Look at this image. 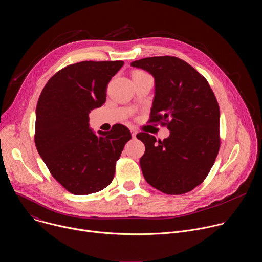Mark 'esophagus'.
Returning <instances> with one entry per match:
<instances>
[{
  "instance_id": "obj_1",
  "label": "esophagus",
  "mask_w": 262,
  "mask_h": 262,
  "mask_svg": "<svg viewBox=\"0 0 262 262\" xmlns=\"http://www.w3.org/2000/svg\"><path fill=\"white\" fill-rule=\"evenodd\" d=\"M130 132H132V137H133V139H136V136H137V132H136V129L132 128V129H130Z\"/></svg>"
}]
</instances>
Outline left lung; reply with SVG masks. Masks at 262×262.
I'll list each match as a JSON object with an SVG mask.
<instances>
[{"label":"left lung","mask_w":262,"mask_h":262,"mask_svg":"<svg viewBox=\"0 0 262 262\" xmlns=\"http://www.w3.org/2000/svg\"><path fill=\"white\" fill-rule=\"evenodd\" d=\"M155 79L150 121L164 124L163 141L146 133L140 166L146 181L168 195L188 193L209 173L220 149V108L207 81L190 64L170 56L130 63Z\"/></svg>","instance_id":"8db88e82"}]
</instances>
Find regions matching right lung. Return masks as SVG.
<instances>
[{
    "label": "right lung",
    "instance_id": "obj_1",
    "mask_svg": "<svg viewBox=\"0 0 262 262\" xmlns=\"http://www.w3.org/2000/svg\"><path fill=\"white\" fill-rule=\"evenodd\" d=\"M123 64L83 61L66 66L49 80L37 102V151L53 177L71 194L89 195L106 188L132 138L121 124L98 134L89 124L90 111L104 103L107 84Z\"/></svg>",
    "mask_w": 262,
    "mask_h": 262
}]
</instances>
